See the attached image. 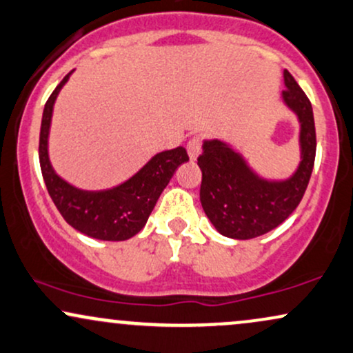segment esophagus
I'll list each match as a JSON object with an SVG mask.
<instances>
[{
  "instance_id": "obj_1",
  "label": "esophagus",
  "mask_w": 353,
  "mask_h": 353,
  "mask_svg": "<svg viewBox=\"0 0 353 353\" xmlns=\"http://www.w3.org/2000/svg\"><path fill=\"white\" fill-rule=\"evenodd\" d=\"M201 150H202V143H201V138L199 136H194V138L189 139L188 143V152H189V158L190 159H195L199 154H201Z\"/></svg>"
}]
</instances>
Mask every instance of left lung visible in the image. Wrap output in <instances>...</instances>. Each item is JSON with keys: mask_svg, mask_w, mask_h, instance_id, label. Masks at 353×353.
<instances>
[{"mask_svg": "<svg viewBox=\"0 0 353 353\" xmlns=\"http://www.w3.org/2000/svg\"><path fill=\"white\" fill-rule=\"evenodd\" d=\"M284 85V103L301 123V163L290 179H263L239 152L219 139L203 141L197 158L202 171V209L217 232L228 239L250 240L271 232L296 210L307 189L316 159L312 105L288 70Z\"/></svg>", "mask_w": 353, "mask_h": 353, "instance_id": "1", "label": "left lung"}]
</instances>
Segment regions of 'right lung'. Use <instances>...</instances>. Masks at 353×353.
Wrapping results in <instances>:
<instances>
[{
  "label": "right lung",
  "instance_id": "1",
  "mask_svg": "<svg viewBox=\"0 0 353 353\" xmlns=\"http://www.w3.org/2000/svg\"><path fill=\"white\" fill-rule=\"evenodd\" d=\"M72 72L50 93L42 113L39 134V163L46 188L67 223L97 240L123 241L134 236L146 225L159 195L169 184L176 169L189 161L188 151L176 150L156 154L131 179L108 190H82L59 177L50 165L48 138L55 99Z\"/></svg>",
  "mask_w": 353,
  "mask_h": 353
}]
</instances>
